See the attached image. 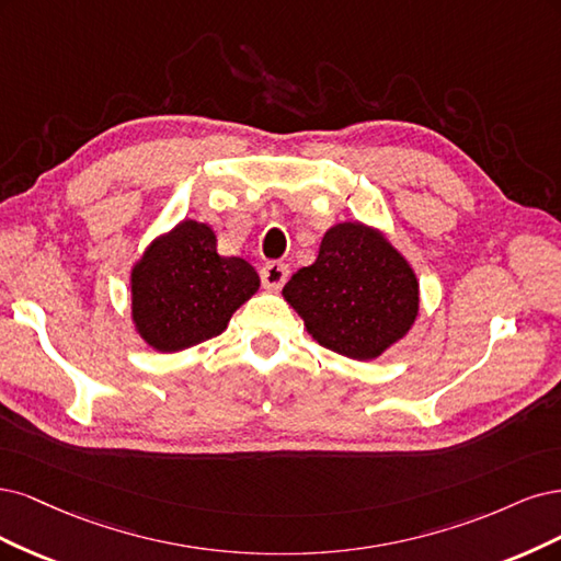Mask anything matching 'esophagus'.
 <instances>
[{
  "label": "esophagus",
  "instance_id": "esophagus-1",
  "mask_svg": "<svg viewBox=\"0 0 561 561\" xmlns=\"http://www.w3.org/2000/svg\"><path fill=\"white\" fill-rule=\"evenodd\" d=\"M288 279V267L279 261H270L261 267V282L270 291H279L284 282Z\"/></svg>",
  "mask_w": 561,
  "mask_h": 561
}]
</instances>
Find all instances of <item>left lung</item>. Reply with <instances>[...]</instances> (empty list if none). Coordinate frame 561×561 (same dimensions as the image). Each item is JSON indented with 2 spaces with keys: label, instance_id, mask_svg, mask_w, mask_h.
Returning a JSON list of instances; mask_svg holds the SVG:
<instances>
[{
  "label": "left lung",
  "instance_id": "left-lung-1",
  "mask_svg": "<svg viewBox=\"0 0 561 561\" xmlns=\"http://www.w3.org/2000/svg\"><path fill=\"white\" fill-rule=\"evenodd\" d=\"M282 294L321 347L356 360L375 358L403 337L420 310L412 267L360 224L323 234L317 261L300 267Z\"/></svg>",
  "mask_w": 561,
  "mask_h": 561
}]
</instances>
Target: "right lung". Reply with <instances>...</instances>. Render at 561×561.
Instances as JSON below:
<instances>
[{
    "instance_id": "add662e5",
    "label": "right lung",
    "mask_w": 561,
    "mask_h": 561,
    "mask_svg": "<svg viewBox=\"0 0 561 561\" xmlns=\"http://www.w3.org/2000/svg\"><path fill=\"white\" fill-rule=\"evenodd\" d=\"M261 279L244 259L216 254V234L197 221L156 240L133 270V319L158 352L219 335Z\"/></svg>"
}]
</instances>
